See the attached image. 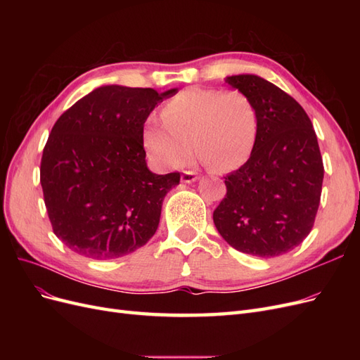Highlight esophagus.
Listing matches in <instances>:
<instances>
[{
	"label": "esophagus",
	"mask_w": 360,
	"mask_h": 360,
	"mask_svg": "<svg viewBox=\"0 0 360 360\" xmlns=\"http://www.w3.org/2000/svg\"><path fill=\"white\" fill-rule=\"evenodd\" d=\"M197 179H198L197 174H195L193 171H184L181 174V181L183 183H192V181L197 180Z\"/></svg>",
	"instance_id": "1"
}]
</instances>
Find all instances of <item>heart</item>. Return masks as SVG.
I'll return each instance as SVG.
<instances>
[{"label": "heart", "mask_w": 360, "mask_h": 360, "mask_svg": "<svg viewBox=\"0 0 360 360\" xmlns=\"http://www.w3.org/2000/svg\"><path fill=\"white\" fill-rule=\"evenodd\" d=\"M257 126L255 106L245 93L191 86L165 103L162 120H148L143 139L150 156L162 167H183L195 146L205 162L226 171L246 162L255 144Z\"/></svg>", "instance_id": "b5f03b06"}]
</instances>
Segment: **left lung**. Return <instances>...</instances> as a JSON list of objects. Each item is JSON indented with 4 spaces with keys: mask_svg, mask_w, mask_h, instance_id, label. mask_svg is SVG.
Here are the masks:
<instances>
[{
    "mask_svg": "<svg viewBox=\"0 0 360 360\" xmlns=\"http://www.w3.org/2000/svg\"><path fill=\"white\" fill-rule=\"evenodd\" d=\"M225 82L252 101L258 126L249 159L225 177L226 195L213 222L240 252L278 257L314 226L324 177L317 135L303 108L279 86L257 75Z\"/></svg>",
    "mask_w": 360,
    "mask_h": 360,
    "instance_id": "left-lung-1",
    "label": "left lung"
}]
</instances>
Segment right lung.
<instances>
[{"label":"right lung","instance_id":"obj_1","mask_svg":"<svg viewBox=\"0 0 360 360\" xmlns=\"http://www.w3.org/2000/svg\"><path fill=\"white\" fill-rule=\"evenodd\" d=\"M176 93L99 86L53 124L40 183L53 234L73 252L120 258L156 233L163 198L180 183V174L159 176L147 168L144 123Z\"/></svg>","mask_w":360,"mask_h":360}]
</instances>
